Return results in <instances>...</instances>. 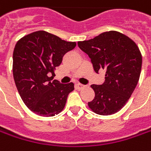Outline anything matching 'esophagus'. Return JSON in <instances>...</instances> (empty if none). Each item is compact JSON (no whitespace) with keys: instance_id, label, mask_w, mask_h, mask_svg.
I'll use <instances>...</instances> for the list:
<instances>
[{"instance_id":"34e87169","label":"esophagus","mask_w":151,"mask_h":151,"mask_svg":"<svg viewBox=\"0 0 151 151\" xmlns=\"http://www.w3.org/2000/svg\"><path fill=\"white\" fill-rule=\"evenodd\" d=\"M85 87H86L85 85H82V84H80V83L76 84V87H77V89H79V90H81V89H83Z\"/></svg>"}]
</instances>
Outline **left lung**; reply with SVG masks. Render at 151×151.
Listing matches in <instances>:
<instances>
[{"instance_id":"8db88e82","label":"left lung","mask_w":151,"mask_h":151,"mask_svg":"<svg viewBox=\"0 0 151 151\" xmlns=\"http://www.w3.org/2000/svg\"><path fill=\"white\" fill-rule=\"evenodd\" d=\"M91 58L96 73L105 70L102 85H91L94 99L88 106L94 113L109 116L118 112L130 99L139 80L142 55L136 43L118 31L104 32L93 39L78 42Z\"/></svg>"}]
</instances>
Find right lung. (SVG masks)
I'll return each mask as SVG.
<instances>
[{
  "mask_svg": "<svg viewBox=\"0 0 151 151\" xmlns=\"http://www.w3.org/2000/svg\"><path fill=\"white\" fill-rule=\"evenodd\" d=\"M76 42H66L44 30L22 37L15 45L12 73L19 93L27 107L38 116H53L64 109L74 83L53 80L63 57Z\"/></svg>",
  "mask_w": 151,
  "mask_h": 151,
  "instance_id": "obj_1",
  "label": "right lung"
}]
</instances>
